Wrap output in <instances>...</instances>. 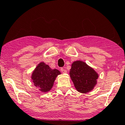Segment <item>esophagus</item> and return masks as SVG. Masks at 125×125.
Wrapping results in <instances>:
<instances>
[{
  "instance_id": "1",
  "label": "esophagus",
  "mask_w": 125,
  "mask_h": 125,
  "mask_svg": "<svg viewBox=\"0 0 125 125\" xmlns=\"http://www.w3.org/2000/svg\"><path fill=\"white\" fill-rule=\"evenodd\" d=\"M60 71H61V72L63 73H67V71L66 70V69H63V68H61V69H60Z\"/></svg>"
}]
</instances>
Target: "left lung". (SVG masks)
<instances>
[{"label": "left lung", "instance_id": "left-lung-1", "mask_svg": "<svg viewBox=\"0 0 125 125\" xmlns=\"http://www.w3.org/2000/svg\"><path fill=\"white\" fill-rule=\"evenodd\" d=\"M70 77L78 92L86 94L92 91L97 84L98 73L84 62L77 60L72 63Z\"/></svg>", "mask_w": 125, "mask_h": 125}]
</instances>
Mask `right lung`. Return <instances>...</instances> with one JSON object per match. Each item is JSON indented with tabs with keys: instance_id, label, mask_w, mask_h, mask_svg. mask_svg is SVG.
<instances>
[{
	"instance_id": "add662e5",
	"label": "right lung",
	"mask_w": 125,
	"mask_h": 125,
	"mask_svg": "<svg viewBox=\"0 0 125 125\" xmlns=\"http://www.w3.org/2000/svg\"><path fill=\"white\" fill-rule=\"evenodd\" d=\"M60 73L57 69H52L48 65L41 62L31 73V81L41 92H48L52 89L56 77Z\"/></svg>"
}]
</instances>
